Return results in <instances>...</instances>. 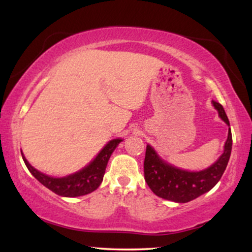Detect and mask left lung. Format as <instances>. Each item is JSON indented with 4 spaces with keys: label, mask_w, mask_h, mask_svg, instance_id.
Masks as SVG:
<instances>
[{
    "label": "left lung",
    "mask_w": 252,
    "mask_h": 252,
    "mask_svg": "<svg viewBox=\"0 0 252 252\" xmlns=\"http://www.w3.org/2000/svg\"><path fill=\"white\" fill-rule=\"evenodd\" d=\"M213 104L220 117L229 126L223 105L216 101H213ZM231 151L232 133L229 128L224 152L217 161L203 170L189 171L163 161L155 149L148 144L144 159L145 182L152 192L160 198L180 203L189 202L210 191L218 183L227 166Z\"/></svg>",
    "instance_id": "obj_1"
}]
</instances>
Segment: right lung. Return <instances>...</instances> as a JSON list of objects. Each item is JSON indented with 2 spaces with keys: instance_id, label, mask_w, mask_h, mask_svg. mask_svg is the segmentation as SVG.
Returning <instances> with one entry per match:
<instances>
[{
  "instance_id": "obj_1",
  "label": "right lung",
  "mask_w": 252,
  "mask_h": 252,
  "mask_svg": "<svg viewBox=\"0 0 252 252\" xmlns=\"http://www.w3.org/2000/svg\"><path fill=\"white\" fill-rule=\"evenodd\" d=\"M122 141V138H115V140L108 142V144L102 149L93 161H91L83 169L76 171L75 174L68 175L64 177H51L49 175L43 174L35 169L27 161L23 152H21V156H23L25 165L27 166L28 170L39 183H42L45 188L51 189L58 195L74 198V196L89 194L100 187L102 181H103L104 171L107 168L109 159Z\"/></svg>"
}]
</instances>
